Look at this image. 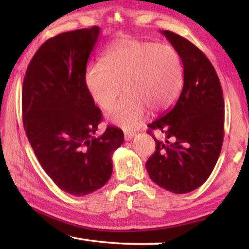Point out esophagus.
Returning a JSON list of instances; mask_svg holds the SVG:
<instances>
[{"mask_svg": "<svg viewBox=\"0 0 249 249\" xmlns=\"http://www.w3.org/2000/svg\"><path fill=\"white\" fill-rule=\"evenodd\" d=\"M135 135H136V133L135 132H125V134H124L125 141H130L135 136Z\"/></svg>", "mask_w": 249, "mask_h": 249, "instance_id": "1", "label": "esophagus"}]
</instances>
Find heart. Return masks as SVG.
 I'll return each mask as SVG.
<instances>
[{
  "label": "heart",
  "mask_w": 249,
  "mask_h": 249,
  "mask_svg": "<svg viewBox=\"0 0 249 249\" xmlns=\"http://www.w3.org/2000/svg\"><path fill=\"white\" fill-rule=\"evenodd\" d=\"M84 84L93 102L102 109L113 107L122 91L126 95L107 114L125 129L136 128L150 109L163 112L174 105L183 84V66L176 50L167 45L123 39L102 57V65H90Z\"/></svg>",
  "instance_id": "1"
}]
</instances>
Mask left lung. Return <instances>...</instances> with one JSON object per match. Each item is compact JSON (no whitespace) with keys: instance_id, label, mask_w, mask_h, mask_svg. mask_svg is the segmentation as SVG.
<instances>
[{"instance_id":"8db88e82","label":"left lung","mask_w":249,"mask_h":249,"mask_svg":"<svg viewBox=\"0 0 249 249\" xmlns=\"http://www.w3.org/2000/svg\"><path fill=\"white\" fill-rule=\"evenodd\" d=\"M181 58L183 88L175 107L148 125L156 150L146 162L150 179L172 193H188L203 184L220 157L224 138V100L216 71L191 41L161 31ZM159 130L166 137L158 141Z\"/></svg>"}]
</instances>
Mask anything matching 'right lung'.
<instances>
[{
	"label": "right lung",
	"mask_w": 249,
	"mask_h": 249,
	"mask_svg": "<svg viewBox=\"0 0 249 249\" xmlns=\"http://www.w3.org/2000/svg\"><path fill=\"white\" fill-rule=\"evenodd\" d=\"M100 27L66 32L40 46L27 67L22 92L23 124L37 159L62 191L75 196L102 188L111 178L112 154L123 130L102 121L84 84Z\"/></svg>",
	"instance_id": "obj_1"
}]
</instances>
